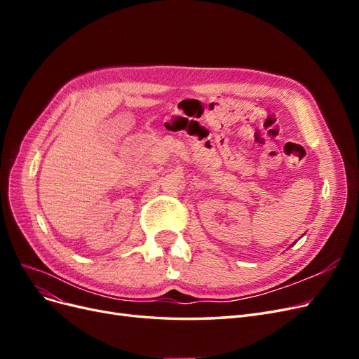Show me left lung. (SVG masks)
<instances>
[{
	"label": "left lung",
	"instance_id": "obj_1",
	"mask_svg": "<svg viewBox=\"0 0 359 359\" xmlns=\"http://www.w3.org/2000/svg\"><path fill=\"white\" fill-rule=\"evenodd\" d=\"M292 245H293V244H292Z\"/></svg>",
	"mask_w": 359,
	"mask_h": 359
}]
</instances>
